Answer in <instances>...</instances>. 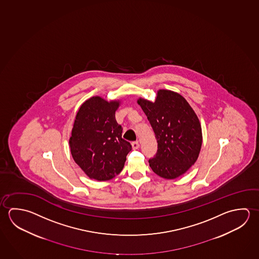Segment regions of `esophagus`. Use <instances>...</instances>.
I'll return each instance as SVG.
<instances>
[{
	"mask_svg": "<svg viewBox=\"0 0 259 259\" xmlns=\"http://www.w3.org/2000/svg\"><path fill=\"white\" fill-rule=\"evenodd\" d=\"M139 146H140V145H139V143H138L137 141L132 143V147H133V149L134 150L138 149V148H139Z\"/></svg>",
	"mask_w": 259,
	"mask_h": 259,
	"instance_id": "34e87169",
	"label": "esophagus"
}]
</instances>
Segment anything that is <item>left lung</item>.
<instances>
[{
    "label": "left lung",
    "instance_id": "left-lung-1",
    "mask_svg": "<svg viewBox=\"0 0 259 259\" xmlns=\"http://www.w3.org/2000/svg\"><path fill=\"white\" fill-rule=\"evenodd\" d=\"M153 128L157 153L150 167L159 177L175 179L195 163L202 145L199 120L186 99L175 92L159 90L154 103L137 101Z\"/></svg>",
    "mask_w": 259,
    "mask_h": 259
}]
</instances>
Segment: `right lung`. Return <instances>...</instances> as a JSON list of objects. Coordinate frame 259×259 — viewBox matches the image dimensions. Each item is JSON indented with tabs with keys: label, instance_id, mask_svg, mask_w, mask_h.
I'll return each instance as SVG.
<instances>
[{
	"label": "right lung",
	"instance_id": "1",
	"mask_svg": "<svg viewBox=\"0 0 259 259\" xmlns=\"http://www.w3.org/2000/svg\"><path fill=\"white\" fill-rule=\"evenodd\" d=\"M119 101L99 96L85 101L78 111L69 144L75 163L90 178L106 181L123 170L132 150L122 138L123 128L115 120Z\"/></svg>",
	"mask_w": 259,
	"mask_h": 259
}]
</instances>
